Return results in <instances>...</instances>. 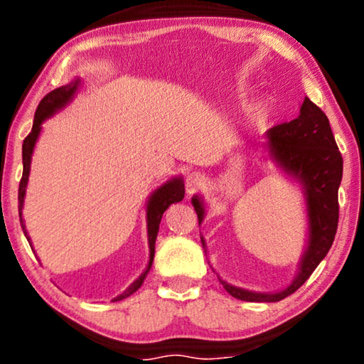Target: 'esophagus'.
I'll use <instances>...</instances> for the list:
<instances>
[{
    "mask_svg": "<svg viewBox=\"0 0 364 364\" xmlns=\"http://www.w3.org/2000/svg\"><path fill=\"white\" fill-rule=\"evenodd\" d=\"M202 186H203V176H200V173L192 172L191 176L187 177V187L191 188V191H196V188Z\"/></svg>",
    "mask_w": 364,
    "mask_h": 364,
    "instance_id": "esophagus-1",
    "label": "esophagus"
}]
</instances>
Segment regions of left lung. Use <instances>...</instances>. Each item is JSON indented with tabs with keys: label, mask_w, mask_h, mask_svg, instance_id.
Listing matches in <instances>:
<instances>
[{
	"label": "left lung",
	"mask_w": 364,
	"mask_h": 364,
	"mask_svg": "<svg viewBox=\"0 0 364 364\" xmlns=\"http://www.w3.org/2000/svg\"><path fill=\"white\" fill-rule=\"evenodd\" d=\"M267 149L272 161L301 183L306 202L308 243L300 260L298 275L285 290L258 293L233 287L218 277L233 298L243 301H280L295 293L326 257L338 228V188L343 177V157L333 136L326 114L305 97L300 116L267 131ZM198 225L205 217L202 198H192ZM202 247L205 240L202 238ZM207 252V250H205Z\"/></svg>",
	"instance_id": "obj_1"
}]
</instances>
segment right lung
Instances as JSON below:
<instances>
[{
    "label": "right lung",
    "instance_id": "obj_1",
    "mask_svg": "<svg viewBox=\"0 0 364 364\" xmlns=\"http://www.w3.org/2000/svg\"><path fill=\"white\" fill-rule=\"evenodd\" d=\"M79 82H81V79H74L71 84H66V86L54 89V91H51L43 97V101L39 102L36 112H34V122H33L31 132H29L28 137L23 141V177H21V182H19V191H18V210H19V222H21V228H23L24 235H26V238H28V242H29V237H28L26 227H24L21 210H23V203H24V196H26L29 167H31V156H33L34 146H36L39 134H41V124L46 121L48 117H51L58 111H61V109L66 106L68 102H71V99L74 97V94H76L77 87H79ZM183 193H186V188H183L182 177L171 178V181H167L164 186H161L157 191H154L151 193V197H149V202H147V208H146L149 252H151L149 253L147 268H146V272H144L142 275L139 277L137 280L122 293V295L114 298V300H124V298L131 296L134 291H137L139 288H141V285L144 283V278L147 277V273L152 267L154 252H156V238H157L159 225H161V218L164 215V212L167 210L171 203L181 202L183 198Z\"/></svg>",
    "mask_w": 364,
    "mask_h": 364
}]
</instances>
